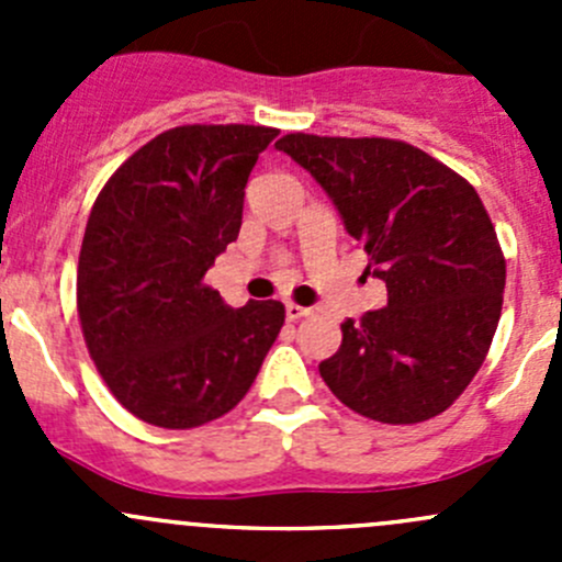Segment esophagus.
<instances>
[{"label": "esophagus", "instance_id": "1", "mask_svg": "<svg viewBox=\"0 0 562 562\" xmlns=\"http://www.w3.org/2000/svg\"><path fill=\"white\" fill-rule=\"evenodd\" d=\"M285 315L288 321H302V317L310 315V307H302V304H285Z\"/></svg>", "mask_w": 562, "mask_h": 562}]
</instances>
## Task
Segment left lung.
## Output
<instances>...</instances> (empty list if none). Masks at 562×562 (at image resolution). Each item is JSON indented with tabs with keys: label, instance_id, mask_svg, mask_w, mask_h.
Here are the masks:
<instances>
[{
	"label": "left lung",
	"instance_id": "1",
	"mask_svg": "<svg viewBox=\"0 0 562 562\" xmlns=\"http://www.w3.org/2000/svg\"><path fill=\"white\" fill-rule=\"evenodd\" d=\"M277 149L315 176L367 274L386 282V307L342 323L321 378L372 422L440 416L484 364L503 310L506 258L479 192L405 140L288 133Z\"/></svg>",
	"mask_w": 562,
	"mask_h": 562
}]
</instances>
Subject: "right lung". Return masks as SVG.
I'll use <instances>...</instances> for the list:
<instances>
[{
  "mask_svg": "<svg viewBox=\"0 0 562 562\" xmlns=\"http://www.w3.org/2000/svg\"><path fill=\"white\" fill-rule=\"evenodd\" d=\"M277 133L166 130L94 201L78 255V317L100 378L140 422L192 429L234 411L285 323L280 302L231 310L203 282L239 236L249 171Z\"/></svg>",
  "mask_w": 562,
  "mask_h": 562,
  "instance_id": "obj_1",
  "label": "right lung"
}]
</instances>
